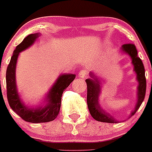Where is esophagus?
<instances>
[{
	"label": "esophagus",
	"instance_id": "34e87169",
	"mask_svg": "<svg viewBox=\"0 0 152 152\" xmlns=\"http://www.w3.org/2000/svg\"><path fill=\"white\" fill-rule=\"evenodd\" d=\"M86 74H87V71H85V70H82V71H81L79 72V76L80 78H81V79H84L86 76Z\"/></svg>",
	"mask_w": 152,
	"mask_h": 152
}]
</instances>
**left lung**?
<instances>
[{"label": "left lung", "instance_id": "8db88e82", "mask_svg": "<svg viewBox=\"0 0 152 152\" xmlns=\"http://www.w3.org/2000/svg\"><path fill=\"white\" fill-rule=\"evenodd\" d=\"M121 52L128 55L131 58V63L133 66V71L136 74L137 86V100L134 109L130 114L131 117L137 112L138 108L144 101L146 94V81L145 77V69L141 58L138 56V52L133 44H125L121 47ZM90 78L86 79L87 85V105L90 114L94 119L104 123H117V121L113 115L107 113L99 104V96L102 92V81L93 72L89 73Z\"/></svg>", "mask_w": 152, "mask_h": 152}]
</instances>
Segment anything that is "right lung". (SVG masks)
Masks as SVG:
<instances>
[{
	"label": "right lung",
	"instance_id": "obj_1",
	"mask_svg": "<svg viewBox=\"0 0 152 152\" xmlns=\"http://www.w3.org/2000/svg\"><path fill=\"white\" fill-rule=\"evenodd\" d=\"M39 37V33L29 34L19 45L16 46L6 70V76L7 98L10 107L24 121L33 123L50 122L57 118L61 109L63 91L76 77V75L73 73L60 75L45 96L42 104L39 105L29 107L23 102L20 98L16 86V63L19 53L32 45Z\"/></svg>",
	"mask_w": 152,
	"mask_h": 152
}]
</instances>
